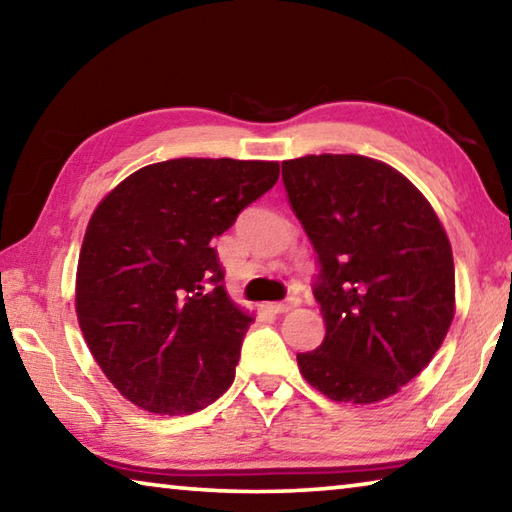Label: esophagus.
Listing matches in <instances>:
<instances>
[{
    "label": "esophagus",
    "mask_w": 512,
    "mask_h": 512,
    "mask_svg": "<svg viewBox=\"0 0 512 512\" xmlns=\"http://www.w3.org/2000/svg\"><path fill=\"white\" fill-rule=\"evenodd\" d=\"M300 305L298 298H287L284 302H266L264 309L268 311V314H287V311L296 309Z\"/></svg>",
    "instance_id": "34e87169"
}]
</instances>
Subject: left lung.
Returning <instances> with one entry per match:
<instances>
[{"label":"left lung","instance_id":"left-lung-1","mask_svg":"<svg viewBox=\"0 0 512 512\" xmlns=\"http://www.w3.org/2000/svg\"><path fill=\"white\" fill-rule=\"evenodd\" d=\"M291 210L318 255L325 339L298 354L334 402L372 404L420 375L454 320V257L427 198L363 155L282 162Z\"/></svg>","mask_w":512,"mask_h":512}]
</instances>
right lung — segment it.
I'll return each mask as SVG.
<instances>
[{
  "mask_svg": "<svg viewBox=\"0 0 512 512\" xmlns=\"http://www.w3.org/2000/svg\"><path fill=\"white\" fill-rule=\"evenodd\" d=\"M277 176V162L178 158L131 173L97 205L79 255L76 316L128 402L187 415L230 388L253 316L225 291L212 239Z\"/></svg>",
  "mask_w": 512,
  "mask_h": 512,
  "instance_id": "right-lung-1",
  "label": "right lung"
}]
</instances>
